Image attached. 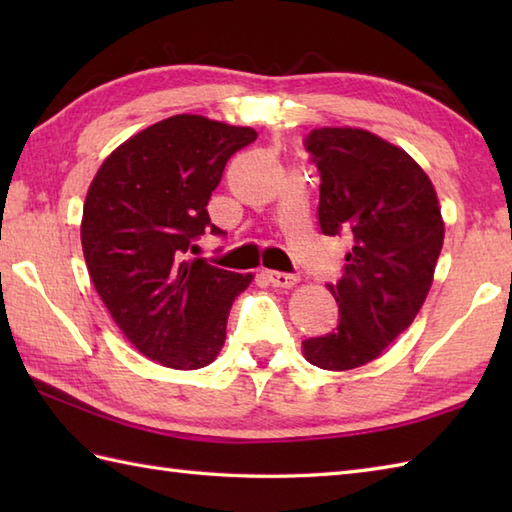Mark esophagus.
<instances>
[{"mask_svg": "<svg viewBox=\"0 0 512 512\" xmlns=\"http://www.w3.org/2000/svg\"><path fill=\"white\" fill-rule=\"evenodd\" d=\"M266 277L275 288H292L299 284V277L288 275V273H277V270H268Z\"/></svg>", "mask_w": 512, "mask_h": 512, "instance_id": "obj_1", "label": "esophagus"}]
</instances>
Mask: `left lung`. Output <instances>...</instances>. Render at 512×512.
Returning <instances> with one entry per match:
<instances>
[{"label":"left lung","instance_id":"1","mask_svg":"<svg viewBox=\"0 0 512 512\" xmlns=\"http://www.w3.org/2000/svg\"><path fill=\"white\" fill-rule=\"evenodd\" d=\"M321 173L323 235L352 233L343 277L328 286L339 325L303 341L306 361L345 372L385 352L427 299L444 242L433 182L405 149L358 127H321L306 138Z\"/></svg>","mask_w":512,"mask_h":512}]
</instances>
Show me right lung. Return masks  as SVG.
<instances>
[{"instance_id": "obj_1", "label": "right lung", "mask_w": 512, "mask_h": 512, "mask_svg": "<svg viewBox=\"0 0 512 512\" xmlns=\"http://www.w3.org/2000/svg\"><path fill=\"white\" fill-rule=\"evenodd\" d=\"M257 138L198 114L149 125L96 171L83 204L81 244L92 284L136 350L171 369L213 363L228 312L253 275L187 262L211 224L206 204L235 151Z\"/></svg>"}]
</instances>
